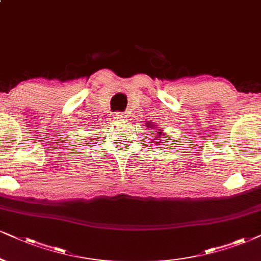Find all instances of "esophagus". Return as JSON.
Wrapping results in <instances>:
<instances>
[{
  "instance_id": "esophagus-1",
  "label": "esophagus",
  "mask_w": 261,
  "mask_h": 261,
  "mask_svg": "<svg viewBox=\"0 0 261 261\" xmlns=\"http://www.w3.org/2000/svg\"><path fill=\"white\" fill-rule=\"evenodd\" d=\"M115 118H116V120H118V121L125 120V118H127V115L122 114V112H116V114H115Z\"/></svg>"
}]
</instances>
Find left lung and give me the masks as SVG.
<instances>
[{"mask_svg":"<svg viewBox=\"0 0 261 261\" xmlns=\"http://www.w3.org/2000/svg\"><path fill=\"white\" fill-rule=\"evenodd\" d=\"M151 123H152V122H149V123H146V125H147V127H149V128H153V125L151 124ZM162 136H165V134H162V130L159 129V130H157V134H156L155 140H160L161 138H162Z\"/></svg>","mask_w":261,"mask_h":261,"instance_id":"8db88e82","label":"left lung"}]
</instances>
